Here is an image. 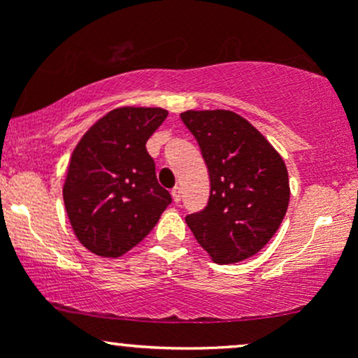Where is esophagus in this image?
I'll return each instance as SVG.
<instances>
[{"instance_id": "obj_1", "label": "esophagus", "mask_w": 358, "mask_h": 358, "mask_svg": "<svg viewBox=\"0 0 358 358\" xmlns=\"http://www.w3.org/2000/svg\"><path fill=\"white\" fill-rule=\"evenodd\" d=\"M171 199H173L175 203H178L180 200H182V190H180L178 187H175L173 190H171Z\"/></svg>"}]
</instances>
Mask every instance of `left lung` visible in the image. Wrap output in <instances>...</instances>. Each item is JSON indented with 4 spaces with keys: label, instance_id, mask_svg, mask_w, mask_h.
<instances>
[{
    "label": "left lung",
    "instance_id": "8db88e82",
    "mask_svg": "<svg viewBox=\"0 0 358 358\" xmlns=\"http://www.w3.org/2000/svg\"><path fill=\"white\" fill-rule=\"evenodd\" d=\"M195 136L210 175L203 210L185 217L217 264L252 257L271 241L289 203V180L268 139L232 110L180 114Z\"/></svg>",
    "mask_w": 358,
    "mask_h": 358
}]
</instances>
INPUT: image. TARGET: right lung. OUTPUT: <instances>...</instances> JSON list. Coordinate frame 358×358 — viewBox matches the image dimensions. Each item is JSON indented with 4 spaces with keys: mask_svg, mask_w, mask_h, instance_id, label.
Returning <instances> with one entry per match:
<instances>
[{
    "mask_svg": "<svg viewBox=\"0 0 358 358\" xmlns=\"http://www.w3.org/2000/svg\"><path fill=\"white\" fill-rule=\"evenodd\" d=\"M166 116L159 108L114 109L73 150L64 203L77 239L90 252L102 257L126 254L171 203L146 151V141Z\"/></svg>",
    "mask_w": 358,
    "mask_h": 358,
    "instance_id": "obj_1",
    "label": "right lung"
}]
</instances>
